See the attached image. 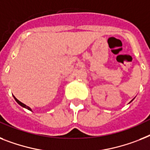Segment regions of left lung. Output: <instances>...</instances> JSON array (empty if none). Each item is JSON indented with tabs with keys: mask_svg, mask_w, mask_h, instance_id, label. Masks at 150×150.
<instances>
[{
	"mask_svg": "<svg viewBox=\"0 0 150 150\" xmlns=\"http://www.w3.org/2000/svg\"><path fill=\"white\" fill-rule=\"evenodd\" d=\"M133 100H131V101H130V102H129V103H131V102H132V101H133Z\"/></svg>",
	"mask_w": 150,
	"mask_h": 150,
	"instance_id": "8db88e82",
	"label": "left lung"
}]
</instances>
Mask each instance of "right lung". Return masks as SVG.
Masks as SVG:
<instances>
[{"instance_id": "add662e5", "label": "right lung", "mask_w": 150, "mask_h": 150, "mask_svg": "<svg viewBox=\"0 0 150 150\" xmlns=\"http://www.w3.org/2000/svg\"><path fill=\"white\" fill-rule=\"evenodd\" d=\"M13 98H14V100H16V102H17V103H18V104L20 105V106H21L22 107H23V108H26V109H28V110H30V111H32V110H31V109H30V108L29 106H27V105H25V104H24V103H21V101H19V100H17V99L16 98V97H15V96H13Z\"/></svg>"}]
</instances>
